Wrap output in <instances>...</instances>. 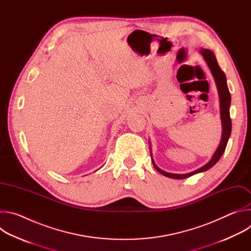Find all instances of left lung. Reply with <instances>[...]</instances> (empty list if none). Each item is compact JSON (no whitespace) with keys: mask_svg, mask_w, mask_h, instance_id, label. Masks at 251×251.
Returning a JSON list of instances; mask_svg holds the SVG:
<instances>
[{"mask_svg":"<svg viewBox=\"0 0 251 251\" xmlns=\"http://www.w3.org/2000/svg\"><path fill=\"white\" fill-rule=\"evenodd\" d=\"M200 51L202 54L203 58L205 59L206 63L211 71V74L214 77V80H216L218 89H219V95L221 98V118H222V123H223V137H222V141L220 143V146L218 147L216 153L213 154L210 161L203 167H201L192 173H189V174L178 175V174H171V173L164 172L163 170L159 169L156 166V164L154 163V161L152 160L155 169L159 173H161L162 175H164L166 176L172 177V178H186V177L196 175L198 173L204 172V171L210 169L213 165H216L226 150L227 141H228V138H229L230 132H231V119H230V114H229V106H230L231 98H230V93H229V90H228V87L226 84V75L222 70V68L220 67V65L217 61V58H216V56H214V54L211 50H205V49H201Z\"/></svg>","mask_w":251,"mask_h":251,"instance_id":"1","label":"left lung"}]
</instances>
